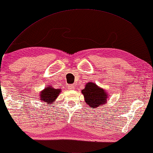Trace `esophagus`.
<instances>
[{"label": "esophagus", "mask_w": 153, "mask_h": 153, "mask_svg": "<svg viewBox=\"0 0 153 153\" xmlns=\"http://www.w3.org/2000/svg\"><path fill=\"white\" fill-rule=\"evenodd\" d=\"M69 88V89H74V85H71V86H70Z\"/></svg>", "instance_id": "1"}]
</instances>
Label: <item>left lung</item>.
Segmentation results:
<instances>
[{
	"label": "left lung",
	"mask_w": 153,
	"mask_h": 153,
	"mask_svg": "<svg viewBox=\"0 0 153 153\" xmlns=\"http://www.w3.org/2000/svg\"><path fill=\"white\" fill-rule=\"evenodd\" d=\"M85 102L91 108H96L105 105L108 101V93L105 90L98 86L94 82H88L85 88L82 90Z\"/></svg>",
	"instance_id": "1"
}]
</instances>
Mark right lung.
Masks as SVG:
<instances>
[{
    "label": "right lung",
    "mask_w": 153,
    "mask_h": 153,
    "mask_svg": "<svg viewBox=\"0 0 153 153\" xmlns=\"http://www.w3.org/2000/svg\"><path fill=\"white\" fill-rule=\"evenodd\" d=\"M61 93V89H55L51 85H48L39 93V99L42 102H45L48 105L54 104V102Z\"/></svg>",
    "instance_id": "right-lung-1"
}]
</instances>
